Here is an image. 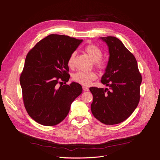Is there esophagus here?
Here are the masks:
<instances>
[{"mask_svg": "<svg viewBox=\"0 0 160 160\" xmlns=\"http://www.w3.org/2000/svg\"><path fill=\"white\" fill-rule=\"evenodd\" d=\"M82 88H83V90L84 91H88L89 90V88L88 87H85V86H83Z\"/></svg>", "mask_w": 160, "mask_h": 160, "instance_id": "obj_1", "label": "esophagus"}]
</instances>
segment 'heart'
<instances>
[{"mask_svg": "<svg viewBox=\"0 0 160 160\" xmlns=\"http://www.w3.org/2000/svg\"><path fill=\"white\" fill-rule=\"evenodd\" d=\"M85 51L87 55L93 60V65L99 70H103L107 67V63L102 58L103 55L102 51L100 48L95 44H88L84 48ZM77 56V52H73L70 55L68 60V66L70 68H73L75 66V58ZM97 78V74L95 72H77L72 75V79L73 81L83 85H88L91 82L95 80Z\"/></svg>", "mask_w": 160, "mask_h": 160, "instance_id": "1", "label": "heart"}]
</instances>
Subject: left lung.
Instances as JSON below:
<instances>
[{
  "label": "left lung",
  "mask_w": 160,
  "mask_h": 160,
  "mask_svg": "<svg viewBox=\"0 0 160 160\" xmlns=\"http://www.w3.org/2000/svg\"><path fill=\"white\" fill-rule=\"evenodd\" d=\"M109 51V59L101 82L109 88L90 87L91 111L102 123L113 125L128 119L140 100L142 77L134 56L118 38L102 37Z\"/></svg>",
  "instance_id": "left-lung-1"
}]
</instances>
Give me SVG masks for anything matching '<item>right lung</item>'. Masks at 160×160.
I'll list each match as a JSON object with an SVG mask.
<instances>
[{
    "label": "right lung",
    "mask_w": 160,
    "mask_h": 160,
    "mask_svg": "<svg viewBox=\"0 0 160 160\" xmlns=\"http://www.w3.org/2000/svg\"><path fill=\"white\" fill-rule=\"evenodd\" d=\"M82 39L49 34L28 52L20 76L22 98L29 116L38 123L52 126L68 115L73 100L82 92L75 82L58 86L70 78L68 60Z\"/></svg>",
    "instance_id": "1"
}]
</instances>
